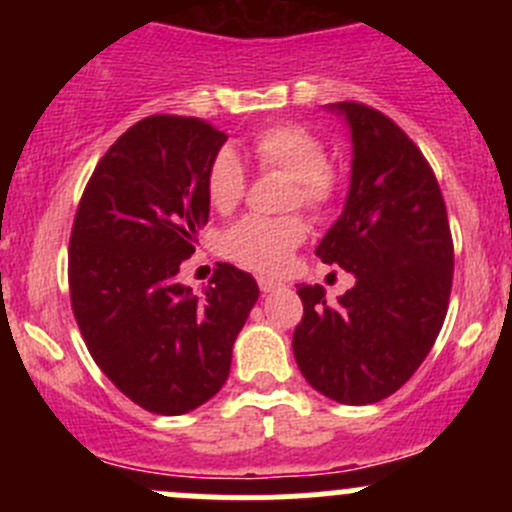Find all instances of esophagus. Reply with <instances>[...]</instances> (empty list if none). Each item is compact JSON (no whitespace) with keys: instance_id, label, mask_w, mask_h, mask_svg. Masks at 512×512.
<instances>
[{"instance_id":"esophagus-1","label":"esophagus","mask_w":512,"mask_h":512,"mask_svg":"<svg viewBox=\"0 0 512 512\" xmlns=\"http://www.w3.org/2000/svg\"><path fill=\"white\" fill-rule=\"evenodd\" d=\"M257 285H260L262 292H275V289L280 287V282L270 280V277H257Z\"/></svg>"}]
</instances>
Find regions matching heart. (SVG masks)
Masks as SVG:
<instances>
[{
  "label": "heart",
  "mask_w": 512,
  "mask_h": 512,
  "mask_svg": "<svg viewBox=\"0 0 512 512\" xmlns=\"http://www.w3.org/2000/svg\"><path fill=\"white\" fill-rule=\"evenodd\" d=\"M250 153L260 173L287 175L289 205L299 203L312 213H324L337 200V168L327 160V146L312 128L302 123H270L252 136ZM245 188L247 173L242 160L230 148H220L205 170L208 203L218 213H232L245 198ZM304 237L307 223L302 215H247L223 232L220 250L227 260L247 270L280 275Z\"/></svg>",
  "instance_id": "obj_1"
}]
</instances>
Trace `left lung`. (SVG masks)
Segmentation results:
<instances>
[{"instance_id": "1", "label": "left lung", "mask_w": 512, "mask_h": 512, "mask_svg": "<svg viewBox=\"0 0 512 512\" xmlns=\"http://www.w3.org/2000/svg\"><path fill=\"white\" fill-rule=\"evenodd\" d=\"M352 126V188L317 255L356 277L329 304L319 285L292 337L304 379L349 406L399 391L431 352L448 312L453 237L446 203L418 146L376 108L334 103Z\"/></svg>"}]
</instances>
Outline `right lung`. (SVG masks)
Instances as JSON below:
<instances>
[{
  "label": "right lung",
  "instance_id": "1",
  "mask_svg": "<svg viewBox=\"0 0 512 512\" xmlns=\"http://www.w3.org/2000/svg\"><path fill=\"white\" fill-rule=\"evenodd\" d=\"M225 141L203 118H143L98 160L76 208V324L98 369L151 414H188L223 389L260 297L250 272L227 262L203 297L175 280L210 218L205 170Z\"/></svg>",
  "mask_w": 512,
  "mask_h": 512
}]
</instances>
